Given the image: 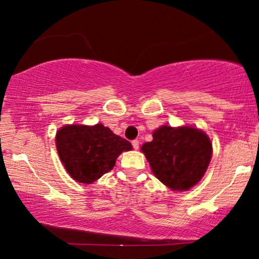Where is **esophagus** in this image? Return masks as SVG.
I'll list each match as a JSON object with an SVG mask.
<instances>
[{"label": "esophagus", "mask_w": 259, "mask_h": 259, "mask_svg": "<svg viewBox=\"0 0 259 259\" xmlns=\"http://www.w3.org/2000/svg\"><path fill=\"white\" fill-rule=\"evenodd\" d=\"M132 145H133V147L135 148V150H139V145H140L139 140H134V141H132Z\"/></svg>", "instance_id": "obj_1"}]
</instances>
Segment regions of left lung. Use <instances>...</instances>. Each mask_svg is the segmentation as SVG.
Wrapping results in <instances>:
<instances>
[{"label": "left lung", "mask_w": 259, "mask_h": 259, "mask_svg": "<svg viewBox=\"0 0 259 259\" xmlns=\"http://www.w3.org/2000/svg\"><path fill=\"white\" fill-rule=\"evenodd\" d=\"M145 142L146 156L154 177L173 191L194 187L206 173L212 158V142L206 133L194 126L162 125Z\"/></svg>", "instance_id": "8db88e82"}]
</instances>
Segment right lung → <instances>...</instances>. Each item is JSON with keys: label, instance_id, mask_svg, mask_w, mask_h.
I'll return each mask as SVG.
<instances>
[{"label": "right lung", "instance_id": "1", "mask_svg": "<svg viewBox=\"0 0 259 259\" xmlns=\"http://www.w3.org/2000/svg\"><path fill=\"white\" fill-rule=\"evenodd\" d=\"M56 147L68 174L81 184H92L112 170L118 156L132 144L102 124L62 126L56 134Z\"/></svg>", "mask_w": 259, "mask_h": 259}]
</instances>
